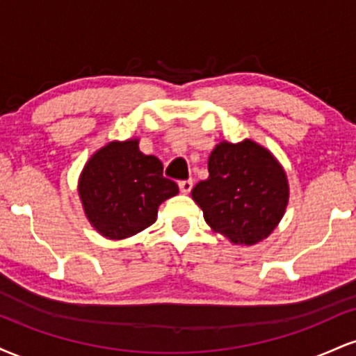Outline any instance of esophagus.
Here are the masks:
<instances>
[{
  "label": "esophagus",
  "mask_w": 356,
  "mask_h": 356,
  "mask_svg": "<svg viewBox=\"0 0 356 356\" xmlns=\"http://www.w3.org/2000/svg\"><path fill=\"white\" fill-rule=\"evenodd\" d=\"M179 189H181L182 194H189V192L192 191V181H191V179H189V181L179 182Z\"/></svg>",
  "instance_id": "esophagus-1"
}]
</instances>
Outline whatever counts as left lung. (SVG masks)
<instances>
[{
  "instance_id": "8db88e82",
  "label": "left lung",
  "mask_w": 356,
  "mask_h": 356,
  "mask_svg": "<svg viewBox=\"0 0 356 356\" xmlns=\"http://www.w3.org/2000/svg\"><path fill=\"white\" fill-rule=\"evenodd\" d=\"M209 179L192 189L204 219L238 246H254L266 239L283 219L289 184L283 165L266 147L244 138L222 140L207 162Z\"/></svg>"
}]
</instances>
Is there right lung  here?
<instances>
[{"mask_svg": "<svg viewBox=\"0 0 356 356\" xmlns=\"http://www.w3.org/2000/svg\"><path fill=\"white\" fill-rule=\"evenodd\" d=\"M162 170L155 155L138 150V138L112 140L97 150L79 177L80 201L93 229L120 241L152 226L159 206L179 194Z\"/></svg>", "mask_w": 356, "mask_h": 356, "instance_id": "1", "label": "right lung"}]
</instances>
